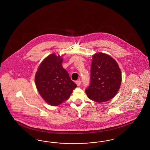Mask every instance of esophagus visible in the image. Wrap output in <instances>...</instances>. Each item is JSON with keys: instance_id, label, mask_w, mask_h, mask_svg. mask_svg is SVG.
I'll return each instance as SVG.
<instances>
[{"instance_id": "esophagus-1", "label": "esophagus", "mask_w": 150, "mask_h": 150, "mask_svg": "<svg viewBox=\"0 0 150 150\" xmlns=\"http://www.w3.org/2000/svg\"><path fill=\"white\" fill-rule=\"evenodd\" d=\"M76 83L77 86H80L81 83V81L80 80H78V81H76Z\"/></svg>"}]
</instances>
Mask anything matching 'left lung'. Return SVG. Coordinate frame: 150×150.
<instances>
[{
  "mask_svg": "<svg viewBox=\"0 0 150 150\" xmlns=\"http://www.w3.org/2000/svg\"><path fill=\"white\" fill-rule=\"evenodd\" d=\"M121 82L120 69L113 58L102 53L92 56L90 83L85 90L90 100L98 103L111 100L117 93Z\"/></svg>",
  "mask_w": 150,
  "mask_h": 150,
  "instance_id": "1",
  "label": "left lung"
}]
</instances>
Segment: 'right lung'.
Returning a JSON list of instances; mask_svg holds the SVG:
<instances>
[{
  "instance_id": "right-lung-1",
  "label": "right lung",
  "mask_w": 150,
  "mask_h": 150,
  "mask_svg": "<svg viewBox=\"0 0 150 150\" xmlns=\"http://www.w3.org/2000/svg\"><path fill=\"white\" fill-rule=\"evenodd\" d=\"M63 59L52 54L44 59L35 75V83L41 97L49 105L57 106L68 100L76 84L62 67Z\"/></svg>"
}]
</instances>
